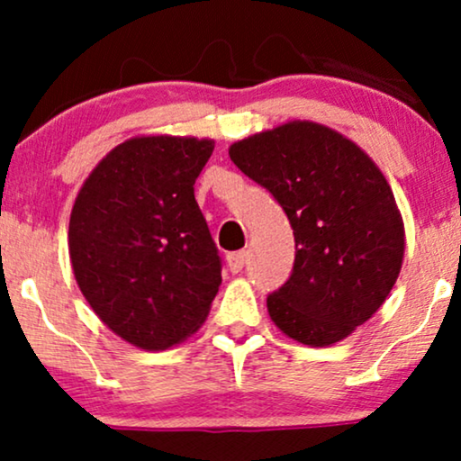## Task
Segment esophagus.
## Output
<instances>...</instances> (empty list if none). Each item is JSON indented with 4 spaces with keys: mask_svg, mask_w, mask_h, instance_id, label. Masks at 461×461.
<instances>
[{
    "mask_svg": "<svg viewBox=\"0 0 461 461\" xmlns=\"http://www.w3.org/2000/svg\"><path fill=\"white\" fill-rule=\"evenodd\" d=\"M246 257L248 254L243 252V249H240V252H230L229 257H226V263H229L232 274H240L243 269V265H246Z\"/></svg>",
    "mask_w": 461,
    "mask_h": 461,
    "instance_id": "esophagus-1",
    "label": "esophagus"
}]
</instances>
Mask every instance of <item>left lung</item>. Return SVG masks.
<instances>
[{"label": "left lung", "instance_id": "obj_1", "mask_svg": "<svg viewBox=\"0 0 461 461\" xmlns=\"http://www.w3.org/2000/svg\"><path fill=\"white\" fill-rule=\"evenodd\" d=\"M229 156L293 226V274L267 297L271 321L308 346L348 338L389 297L404 258V221L384 175L361 147L314 122L248 136Z\"/></svg>", "mask_w": 461, "mask_h": 461}]
</instances>
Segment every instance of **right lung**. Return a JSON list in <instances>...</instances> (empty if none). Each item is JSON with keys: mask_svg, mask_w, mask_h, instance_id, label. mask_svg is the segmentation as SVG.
<instances>
[{"mask_svg": "<svg viewBox=\"0 0 461 461\" xmlns=\"http://www.w3.org/2000/svg\"><path fill=\"white\" fill-rule=\"evenodd\" d=\"M213 140L136 136L92 170L74 201V277L98 318L143 350L198 331L221 284V258L194 198Z\"/></svg>", "mask_w": 461, "mask_h": 461, "instance_id": "add662e5", "label": "right lung"}]
</instances>
